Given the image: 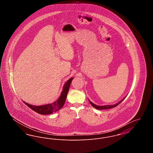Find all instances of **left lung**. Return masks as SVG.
Instances as JSON below:
<instances>
[{
    "mask_svg": "<svg viewBox=\"0 0 153 153\" xmlns=\"http://www.w3.org/2000/svg\"><path fill=\"white\" fill-rule=\"evenodd\" d=\"M126 97H124L123 99H122L120 102H117V103L115 104H113V105H102V106H100V105H97L95 104L94 103H93L92 102H91L89 99H88V100H89V102H90V104H91L94 108H95L96 109H100V110H102V109H109V108H114V107H117V105H119L121 102H123V100L126 98Z\"/></svg>",
    "mask_w": 153,
    "mask_h": 153,
    "instance_id": "1",
    "label": "left lung"
}]
</instances>
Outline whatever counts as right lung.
Wrapping results in <instances>:
<instances>
[{"label": "right lung", "mask_w": 153, "mask_h": 153, "mask_svg": "<svg viewBox=\"0 0 153 153\" xmlns=\"http://www.w3.org/2000/svg\"><path fill=\"white\" fill-rule=\"evenodd\" d=\"M73 77H71L68 80L62 89V91L61 94L60 96L59 97L58 100L56 102H53V103H50L48 104H45L43 105H34L28 104L26 102H23L29 107L31 109H33L35 112L41 114V115H48V114H51L53 112H55L61 109L63 105H64L66 99L67 94L68 93L69 87L71 84V82L73 80Z\"/></svg>", "instance_id": "add662e5"}]
</instances>
